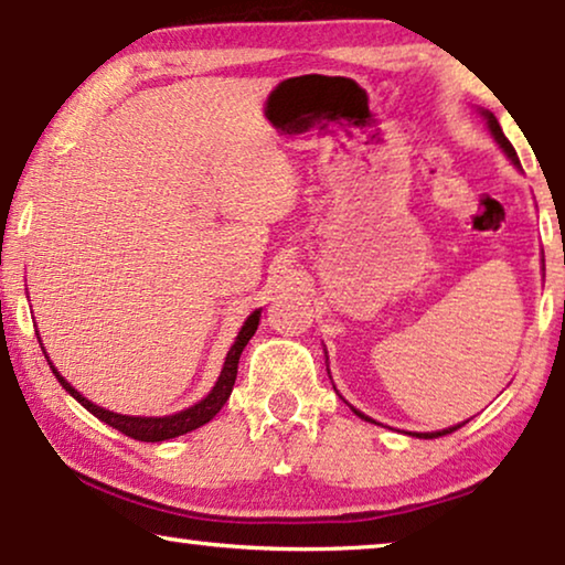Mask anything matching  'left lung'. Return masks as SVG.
Here are the masks:
<instances>
[{
  "instance_id": "obj_1",
  "label": "left lung",
  "mask_w": 565,
  "mask_h": 565,
  "mask_svg": "<svg viewBox=\"0 0 565 565\" xmlns=\"http://www.w3.org/2000/svg\"><path fill=\"white\" fill-rule=\"evenodd\" d=\"M483 113V118H486V124H488V129H491V134H493V139L499 141V147L503 149V152H507V157L511 162L516 164L519 168V157H516V152H514V147L509 145V139L503 137V131H501V126H499V120H495V116L491 110H480ZM353 413H356L359 418H364V420H372L370 416H364V413H359L356 408H353ZM462 424H457V426H449V428H441V431H434V434H413V436H418V439H434V436H445V434H452V431H457V428H460Z\"/></svg>"
}]
</instances>
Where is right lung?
Segmentation results:
<instances>
[{
	"label": "right lung",
	"instance_id": "1",
	"mask_svg": "<svg viewBox=\"0 0 565 565\" xmlns=\"http://www.w3.org/2000/svg\"><path fill=\"white\" fill-rule=\"evenodd\" d=\"M258 322H260V310H255L250 318L245 320V326L239 328L235 343H232V349L227 351V359H224L220 380H216L212 393H209L204 401L191 405V408L172 413V416H160V418L149 416L147 418V416H124V413L105 411V408H100V405H95L93 401H87L85 395H79L77 390H74L70 382L62 377V374H58V370L54 364H51V361H49V364H51V370H54L56 380L62 382V387L66 390V393H70L77 403L85 405V408L93 413L95 418H100L103 424L118 428L120 434L131 436V439H137V441H164V439H175V436H180V434H188V431H193V428L209 424V420H212L216 413L222 411V405L230 401L232 387H235L239 353H243L247 341H250L255 330H258ZM35 333H38V330H35ZM41 349H43V345H41Z\"/></svg>",
	"mask_w": 565,
	"mask_h": 565
}]
</instances>
